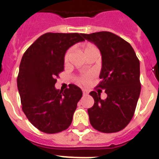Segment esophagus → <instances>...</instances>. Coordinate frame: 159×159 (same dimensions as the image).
Segmentation results:
<instances>
[{
	"label": "esophagus",
	"instance_id": "34e87169",
	"mask_svg": "<svg viewBox=\"0 0 159 159\" xmlns=\"http://www.w3.org/2000/svg\"><path fill=\"white\" fill-rule=\"evenodd\" d=\"M82 93H83V95H87V94H88V92H87V90H85V89H83L82 90Z\"/></svg>",
	"mask_w": 159,
	"mask_h": 159
}]
</instances>
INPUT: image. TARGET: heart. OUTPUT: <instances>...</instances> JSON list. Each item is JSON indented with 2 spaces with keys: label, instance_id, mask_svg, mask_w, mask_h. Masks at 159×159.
<instances>
[{
  "label": "heart",
  "instance_id": "1",
  "mask_svg": "<svg viewBox=\"0 0 159 159\" xmlns=\"http://www.w3.org/2000/svg\"><path fill=\"white\" fill-rule=\"evenodd\" d=\"M93 49H97L95 46L92 43H86L85 45L83 46V51H84V54L86 53L87 51H90V50ZM70 54V50H68V51L66 52L65 55H64V62L67 63L68 61H69V57ZM93 77V73H89L87 74H84V75H81V76L78 77L76 78V81L79 84H82V85H87L90 82L92 78Z\"/></svg>",
  "mask_w": 159,
  "mask_h": 159
}]
</instances>
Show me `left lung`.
I'll return each instance as SVG.
<instances>
[{"label":"left lung","mask_w":159,"mask_h":159,"mask_svg":"<svg viewBox=\"0 0 159 159\" xmlns=\"http://www.w3.org/2000/svg\"><path fill=\"white\" fill-rule=\"evenodd\" d=\"M81 35L99 48L102 58L97 86L101 90L89 93L94 99L88 109L90 124L101 132L121 131L132 119L139 97V60L129 43L109 31ZM101 89L107 94L105 100L100 99Z\"/></svg>","instance_id":"1"}]
</instances>
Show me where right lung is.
<instances>
[{"instance_id": "right-lung-1", "label": "right lung", "mask_w": 159, "mask_h": 159, "mask_svg": "<svg viewBox=\"0 0 159 159\" xmlns=\"http://www.w3.org/2000/svg\"><path fill=\"white\" fill-rule=\"evenodd\" d=\"M84 40L81 34L48 32L39 37L23 55L17 77L22 110L32 125L43 132H61L72 123L82 91L70 84L62 92L55 85L64 70L66 51Z\"/></svg>"}]
</instances>
